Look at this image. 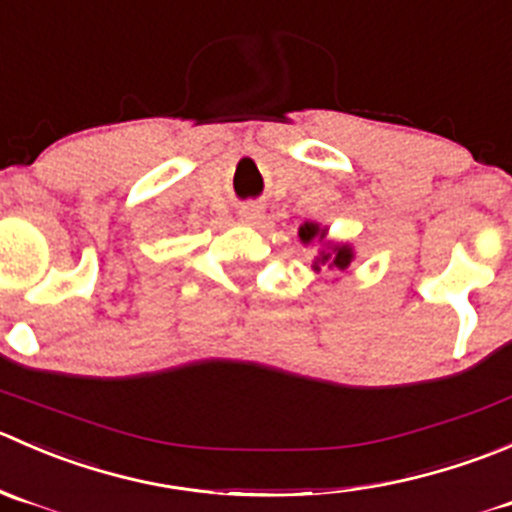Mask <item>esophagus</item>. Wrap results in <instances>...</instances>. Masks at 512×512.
<instances>
[{
    "instance_id": "1",
    "label": "esophagus",
    "mask_w": 512,
    "mask_h": 512,
    "mask_svg": "<svg viewBox=\"0 0 512 512\" xmlns=\"http://www.w3.org/2000/svg\"><path fill=\"white\" fill-rule=\"evenodd\" d=\"M261 209H258V206H254V204H249V206H241L239 209V219L241 221H246V224H256L258 219H261Z\"/></svg>"
}]
</instances>
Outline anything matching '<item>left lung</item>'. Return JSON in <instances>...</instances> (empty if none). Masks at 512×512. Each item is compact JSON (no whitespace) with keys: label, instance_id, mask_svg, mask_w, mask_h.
I'll use <instances>...</instances> for the list:
<instances>
[{"label":"left lung","instance_id":"left-lung-1","mask_svg":"<svg viewBox=\"0 0 512 512\" xmlns=\"http://www.w3.org/2000/svg\"><path fill=\"white\" fill-rule=\"evenodd\" d=\"M298 236H301L303 244H311V241H323L326 239V229H321L313 221H306V224L298 229ZM353 261V249L348 244H326V249L318 251L316 261H313V271H321L323 266L338 268V271H346Z\"/></svg>","mask_w":512,"mask_h":512}]
</instances>
